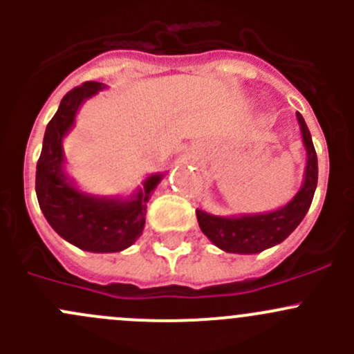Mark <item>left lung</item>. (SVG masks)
<instances>
[{
	"label": "left lung",
	"instance_id": "8db88e82",
	"mask_svg": "<svg viewBox=\"0 0 354 354\" xmlns=\"http://www.w3.org/2000/svg\"><path fill=\"white\" fill-rule=\"evenodd\" d=\"M296 118L301 130L303 145L306 149L305 180L299 192L286 205L272 212L223 217L197 209L200 230L217 248L227 253H243V255L263 252L286 240L306 216L319 180V162L305 120L299 113H296Z\"/></svg>",
	"mask_w": 354,
	"mask_h": 354
}]
</instances>
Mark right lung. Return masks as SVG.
<instances>
[{"label": "right lung", "instance_id": "obj_1", "mask_svg": "<svg viewBox=\"0 0 354 354\" xmlns=\"http://www.w3.org/2000/svg\"><path fill=\"white\" fill-rule=\"evenodd\" d=\"M106 88L101 82H85L71 88L46 127L41 157L35 171L39 207L53 230L85 252L114 253L140 238L151 194L164 174H151L144 187L128 198H101L78 190L65 173L63 138L73 128L78 108Z\"/></svg>", "mask_w": 354, "mask_h": 354}]
</instances>
